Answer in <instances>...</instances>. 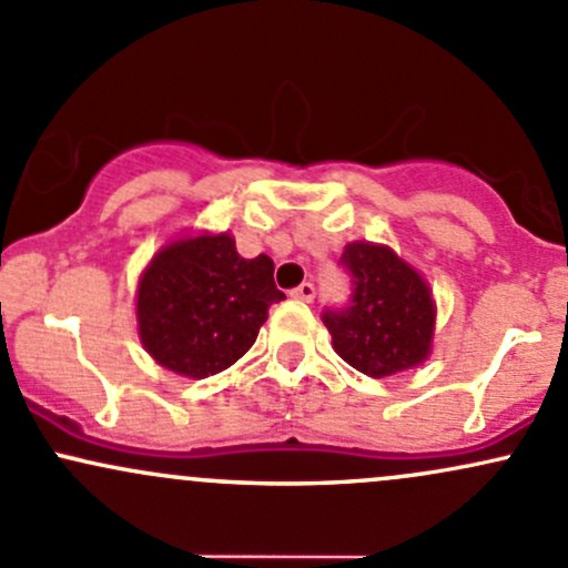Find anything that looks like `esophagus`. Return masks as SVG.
Returning a JSON list of instances; mask_svg holds the SVG:
<instances>
[{"instance_id": "1", "label": "esophagus", "mask_w": 568, "mask_h": 568, "mask_svg": "<svg viewBox=\"0 0 568 568\" xmlns=\"http://www.w3.org/2000/svg\"><path fill=\"white\" fill-rule=\"evenodd\" d=\"M292 297H295V301L311 303L316 297V286L311 282H303L301 286H295V290H292Z\"/></svg>"}]
</instances>
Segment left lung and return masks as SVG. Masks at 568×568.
<instances>
[{
  "label": "left lung",
  "instance_id": "left-lung-1",
  "mask_svg": "<svg viewBox=\"0 0 568 568\" xmlns=\"http://www.w3.org/2000/svg\"><path fill=\"white\" fill-rule=\"evenodd\" d=\"M338 262L352 295L344 306L322 311L335 352L374 379L423 363L436 320L423 276L393 248L374 243H349Z\"/></svg>",
  "mask_w": 568,
  "mask_h": 568
}]
</instances>
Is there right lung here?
<instances>
[{
    "label": "right lung",
    "instance_id": "right-lung-1",
    "mask_svg": "<svg viewBox=\"0 0 568 568\" xmlns=\"http://www.w3.org/2000/svg\"><path fill=\"white\" fill-rule=\"evenodd\" d=\"M284 297L271 257L243 260L230 235L186 237L164 246L140 278V341L168 371L203 379L246 355Z\"/></svg>",
    "mask_w": 568,
    "mask_h": 568
}]
</instances>
